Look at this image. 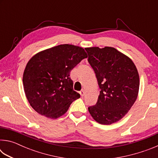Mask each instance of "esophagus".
<instances>
[{
  "label": "esophagus",
  "mask_w": 158,
  "mask_h": 158,
  "mask_svg": "<svg viewBox=\"0 0 158 158\" xmlns=\"http://www.w3.org/2000/svg\"><path fill=\"white\" fill-rule=\"evenodd\" d=\"M79 93H80V95H81V97H83V96H84V94H85V92H84V90H81V91L79 92Z\"/></svg>",
  "instance_id": "34e87169"
}]
</instances>
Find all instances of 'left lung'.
Returning <instances> with one entry per match:
<instances>
[{
  "mask_svg": "<svg viewBox=\"0 0 158 158\" xmlns=\"http://www.w3.org/2000/svg\"><path fill=\"white\" fill-rule=\"evenodd\" d=\"M100 91L96 105L89 107L93 118L111 125L127 114L137 100L139 76L130 58L111 47L85 48Z\"/></svg>",
  "mask_w": 158,
  "mask_h": 158,
  "instance_id": "8db88e82",
  "label": "left lung"
}]
</instances>
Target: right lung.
<instances>
[{"label": "right lung", "instance_id": "add662e5", "mask_svg": "<svg viewBox=\"0 0 158 158\" xmlns=\"http://www.w3.org/2000/svg\"><path fill=\"white\" fill-rule=\"evenodd\" d=\"M87 53L82 47L60 44L40 52L32 57L23 74L25 95L39 114L56 119L68 110L80 98L73 90L70 71Z\"/></svg>", "mask_w": 158, "mask_h": 158}]
</instances>
